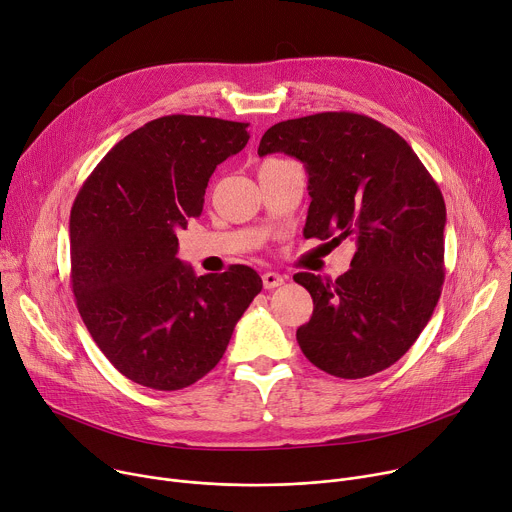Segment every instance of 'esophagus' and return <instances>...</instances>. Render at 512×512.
Masks as SVG:
<instances>
[{"label": "esophagus", "mask_w": 512, "mask_h": 512, "mask_svg": "<svg viewBox=\"0 0 512 512\" xmlns=\"http://www.w3.org/2000/svg\"><path fill=\"white\" fill-rule=\"evenodd\" d=\"M283 283H285V277H283V274H279V272H264V274H262V285H264V289H268V291L281 287Z\"/></svg>", "instance_id": "1"}]
</instances>
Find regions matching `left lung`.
<instances>
[{"instance_id": "1", "label": "left lung", "mask_w": 512, "mask_h": 512, "mask_svg": "<svg viewBox=\"0 0 512 512\" xmlns=\"http://www.w3.org/2000/svg\"><path fill=\"white\" fill-rule=\"evenodd\" d=\"M287 153L305 166L311 196L305 238L355 240L350 270L336 281L295 274L313 299L297 330L318 369L361 379L416 342L445 281L443 194L412 147L357 112H320L270 127L258 155Z\"/></svg>"}]
</instances>
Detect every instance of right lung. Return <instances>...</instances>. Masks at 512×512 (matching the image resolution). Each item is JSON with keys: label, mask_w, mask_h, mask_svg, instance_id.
<instances>
[{"label": "right lung", "mask_w": 512, "mask_h": 512, "mask_svg": "<svg viewBox=\"0 0 512 512\" xmlns=\"http://www.w3.org/2000/svg\"><path fill=\"white\" fill-rule=\"evenodd\" d=\"M246 129L162 116L116 143L73 203L77 309L104 357L143 387L176 391L205 377L262 291L250 266L196 277L176 258V233L203 213L209 178L246 147Z\"/></svg>", "instance_id": "obj_1"}]
</instances>
